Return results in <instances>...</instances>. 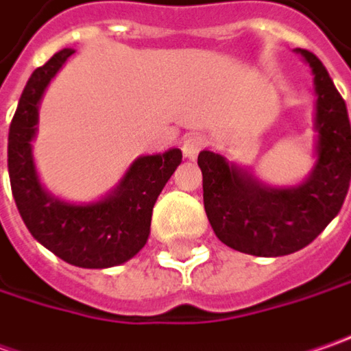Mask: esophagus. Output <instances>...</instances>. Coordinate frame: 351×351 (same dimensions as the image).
I'll list each match as a JSON object with an SVG mask.
<instances>
[{"label":"esophagus","mask_w":351,"mask_h":351,"mask_svg":"<svg viewBox=\"0 0 351 351\" xmlns=\"http://www.w3.org/2000/svg\"><path fill=\"white\" fill-rule=\"evenodd\" d=\"M202 147H204V139L200 135H186L182 141V155L186 159H196Z\"/></svg>","instance_id":"esophagus-1"}]
</instances>
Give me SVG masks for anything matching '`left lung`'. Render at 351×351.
<instances>
[{"label":"left lung","mask_w":351,"mask_h":351,"mask_svg":"<svg viewBox=\"0 0 351 351\" xmlns=\"http://www.w3.org/2000/svg\"><path fill=\"white\" fill-rule=\"evenodd\" d=\"M311 64L316 90V162L297 186L273 189L218 153L202 151L204 210L221 243L257 257L289 255L322 234L340 212L351 178V128L346 101L318 56L295 49Z\"/></svg>","instance_id":"8db88e82"}]
</instances>
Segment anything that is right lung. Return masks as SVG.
<instances>
[{
	"mask_svg": "<svg viewBox=\"0 0 351 351\" xmlns=\"http://www.w3.org/2000/svg\"><path fill=\"white\" fill-rule=\"evenodd\" d=\"M70 54L72 49L58 51L25 86L9 125V180L17 210L38 243L70 265L106 269L130 261L147 243L153 206L180 165L182 153L169 149L135 159L119 184L98 202L70 204L45 191L31 141L37 133L40 98Z\"/></svg>",
	"mask_w": 351,
	"mask_h": 351,
	"instance_id": "add662e5",
	"label": "right lung"
}]
</instances>
